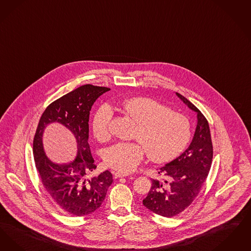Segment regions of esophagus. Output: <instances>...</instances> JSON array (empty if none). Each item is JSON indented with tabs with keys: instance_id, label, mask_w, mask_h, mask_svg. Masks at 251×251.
Here are the masks:
<instances>
[{
	"instance_id": "1",
	"label": "esophagus",
	"mask_w": 251,
	"mask_h": 251,
	"mask_svg": "<svg viewBox=\"0 0 251 251\" xmlns=\"http://www.w3.org/2000/svg\"><path fill=\"white\" fill-rule=\"evenodd\" d=\"M115 177H117V178H121V177H126V176H128V174H126V173H122V172H116L115 174Z\"/></svg>"
}]
</instances>
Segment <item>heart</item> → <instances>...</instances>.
Here are the masks:
<instances>
[{"mask_svg":"<svg viewBox=\"0 0 251 251\" xmlns=\"http://www.w3.org/2000/svg\"><path fill=\"white\" fill-rule=\"evenodd\" d=\"M116 105L124 114L140 124L135 139L141 142H118L106 150L105 163L116 171H133L146 152L153 162L169 161L184 150L190 139L189 121L153 99L135 97L119 100ZM112 116L113 110L107 104L96 110L93 131L99 142L110 138Z\"/></svg>","mask_w":251,"mask_h":251,"instance_id":"heart-1","label":"heart"}]
</instances>
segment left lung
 <instances>
[{"mask_svg": "<svg viewBox=\"0 0 251 251\" xmlns=\"http://www.w3.org/2000/svg\"><path fill=\"white\" fill-rule=\"evenodd\" d=\"M176 96L196 112L195 133L185 152L159 169L162 179H152V187L142 201L145 207L165 218L175 217L192 203L207 178L213 159L206 118L185 97L178 93Z\"/></svg>", "mask_w": 251, "mask_h": 251, "instance_id": "8db88e82", "label": "left lung"}]
</instances>
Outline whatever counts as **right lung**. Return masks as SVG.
<instances>
[{
    "instance_id": "right-lung-1",
    "label": "right lung",
    "mask_w": 251,
    "mask_h": 251,
    "mask_svg": "<svg viewBox=\"0 0 251 251\" xmlns=\"http://www.w3.org/2000/svg\"><path fill=\"white\" fill-rule=\"evenodd\" d=\"M109 90L86 84L55 100L45 109L33 138V157L44 187L72 216H87L100 207L113 182L109 171L98 176L89 175L97 168L88 142L90 110L96 100ZM52 122L64 125L76 140L77 156L71 163L55 164L45 155L43 131Z\"/></svg>"
}]
</instances>
